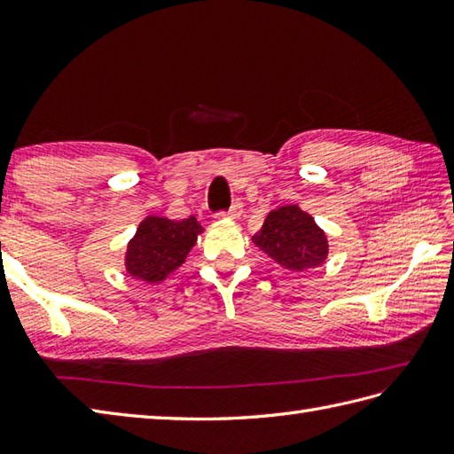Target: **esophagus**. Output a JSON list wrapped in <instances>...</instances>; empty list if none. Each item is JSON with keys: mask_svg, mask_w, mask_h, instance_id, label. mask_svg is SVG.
Instances as JSON below:
<instances>
[{"mask_svg": "<svg viewBox=\"0 0 454 454\" xmlns=\"http://www.w3.org/2000/svg\"><path fill=\"white\" fill-rule=\"evenodd\" d=\"M242 210H244V205L239 200H236L232 207H230V210H226V212H222V215L224 216H228V218H238V216H242Z\"/></svg>", "mask_w": 454, "mask_h": 454, "instance_id": "1", "label": "esophagus"}]
</instances>
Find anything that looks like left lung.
<instances>
[{
  "label": "left lung",
  "instance_id": "obj_1",
  "mask_svg": "<svg viewBox=\"0 0 454 454\" xmlns=\"http://www.w3.org/2000/svg\"><path fill=\"white\" fill-rule=\"evenodd\" d=\"M254 244L288 271L320 267L327 257V238L314 218L298 205L275 208L252 238Z\"/></svg>",
  "mask_w": 454,
  "mask_h": 454
}]
</instances>
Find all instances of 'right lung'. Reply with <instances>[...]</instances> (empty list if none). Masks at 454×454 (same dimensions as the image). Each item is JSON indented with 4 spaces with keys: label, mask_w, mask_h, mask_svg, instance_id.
Masks as SVG:
<instances>
[{
    "label": "right lung",
    "mask_w": 454,
    "mask_h": 454,
    "mask_svg": "<svg viewBox=\"0 0 454 454\" xmlns=\"http://www.w3.org/2000/svg\"><path fill=\"white\" fill-rule=\"evenodd\" d=\"M202 232L195 216L169 220L163 216H146L129 242L124 265L130 277L142 283L158 285L185 259Z\"/></svg>",
    "instance_id": "1"
}]
</instances>
